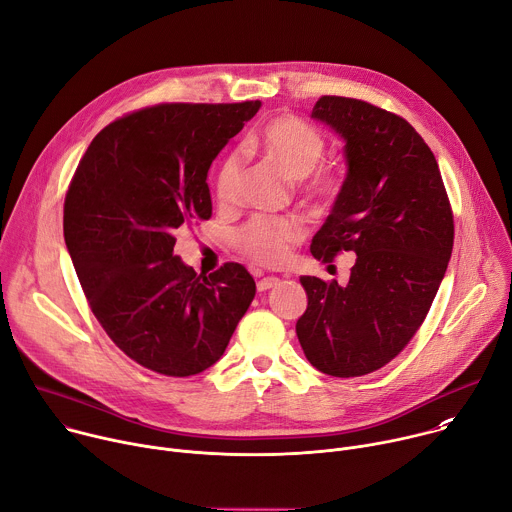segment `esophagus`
<instances>
[{
	"mask_svg": "<svg viewBox=\"0 0 512 512\" xmlns=\"http://www.w3.org/2000/svg\"><path fill=\"white\" fill-rule=\"evenodd\" d=\"M277 283H279L277 277H261V279L257 281V289H259V291H267V289L275 287Z\"/></svg>",
	"mask_w": 512,
	"mask_h": 512,
	"instance_id": "esophagus-1",
	"label": "esophagus"
}]
</instances>
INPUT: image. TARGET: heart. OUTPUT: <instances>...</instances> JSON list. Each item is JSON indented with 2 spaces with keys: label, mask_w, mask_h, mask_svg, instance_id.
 I'll return each instance as SVG.
<instances>
[{
  "label": "heart",
  "mask_w": 512,
  "mask_h": 512,
  "mask_svg": "<svg viewBox=\"0 0 512 512\" xmlns=\"http://www.w3.org/2000/svg\"><path fill=\"white\" fill-rule=\"evenodd\" d=\"M257 150L275 160L291 178H304V194L322 204H332L342 188V176L330 168H316L324 156L326 139L310 123L281 115L271 119L255 137ZM243 182V162L237 152L229 154L216 172V198L223 206L237 202ZM304 239L298 218H265L249 221L235 237L237 249L251 261L277 267L289 257V249Z\"/></svg>",
  "instance_id": "obj_1"
}]
</instances>
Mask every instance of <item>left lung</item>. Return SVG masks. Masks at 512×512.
Here are the masks:
<instances>
[{"label":"left lung","mask_w":512,"mask_h":512,"mask_svg":"<svg viewBox=\"0 0 512 512\" xmlns=\"http://www.w3.org/2000/svg\"><path fill=\"white\" fill-rule=\"evenodd\" d=\"M344 141L346 180L310 251L330 263L356 253L350 279L300 277L308 308L296 324L312 367L362 377L415 336L454 247V214L423 137L399 115L360 99L324 95L312 111Z\"/></svg>","instance_id":"1"}]
</instances>
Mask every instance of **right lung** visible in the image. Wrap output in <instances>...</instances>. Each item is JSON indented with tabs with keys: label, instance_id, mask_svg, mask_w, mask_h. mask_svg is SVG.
<instances>
[{
	"label": "right lung",
	"instance_id": "obj_1",
	"mask_svg": "<svg viewBox=\"0 0 512 512\" xmlns=\"http://www.w3.org/2000/svg\"><path fill=\"white\" fill-rule=\"evenodd\" d=\"M261 101L162 103L97 133L64 198V241L107 336L137 364L190 377L223 356L255 298L241 263L210 275L174 255L212 216L206 174Z\"/></svg>",
	"mask_w": 512,
	"mask_h": 512
}]
</instances>
